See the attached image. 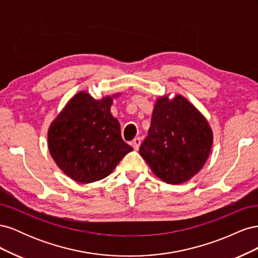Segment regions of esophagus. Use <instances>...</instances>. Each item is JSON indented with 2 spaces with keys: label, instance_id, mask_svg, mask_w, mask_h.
I'll use <instances>...</instances> for the list:
<instances>
[{
  "label": "esophagus",
  "instance_id": "esophagus-1",
  "mask_svg": "<svg viewBox=\"0 0 258 258\" xmlns=\"http://www.w3.org/2000/svg\"><path fill=\"white\" fill-rule=\"evenodd\" d=\"M140 145H141V138H136L134 141H132V146H134L135 150H139Z\"/></svg>",
  "mask_w": 258,
  "mask_h": 258
}]
</instances>
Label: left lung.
Wrapping results in <instances>:
<instances>
[{
    "instance_id": "1",
    "label": "left lung",
    "mask_w": 258,
    "mask_h": 258,
    "mask_svg": "<svg viewBox=\"0 0 258 258\" xmlns=\"http://www.w3.org/2000/svg\"><path fill=\"white\" fill-rule=\"evenodd\" d=\"M212 143V130L196 107L181 95L163 96L156 101L140 155L163 182L182 184L205 166Z\"/></svg>"
}]
</instances>
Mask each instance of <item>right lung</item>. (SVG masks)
Segmentation results:
<instances>
[{"instance_id":"1","label":"right lung","mask_w":258,"mask_h":258,"mask_svg":"<svg viewBox=\"0 0 258 258\" xmlns=\"http://www.w3.org/2000/svg\"><path fill=\"white\" fill-rule=\"evenodd\" d=\"M116 96L96 100L81 91L50 124L51 157L76 182L87 184L106 177L134 150L121 139L120 124L111 114Z\"/></svg>"}]
</instances>
